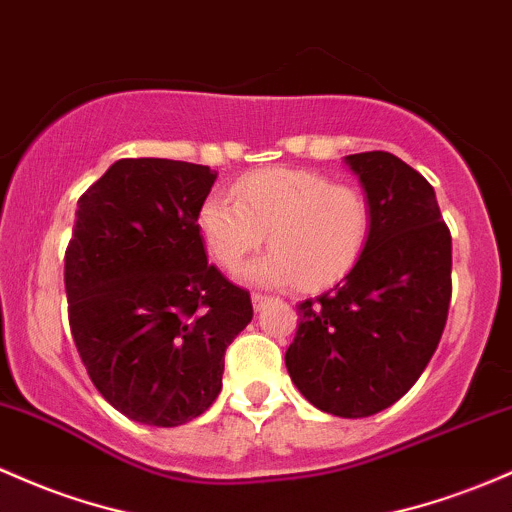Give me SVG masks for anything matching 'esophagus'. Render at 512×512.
I'll return each instance as SVG.
<instances>
[{
  "label": "esophagus",
  "instance_id": "34e87169",
  "mask_svg": "<svg viewBox=\"0 0 512 512\" xmlns=\"http://www.w3.org/2000/svg\"><path fill=\"white\" fill-rule=\"evenodd\" d=\"M265 303H269V296L265 294H252V306H255V311H260Z\"/></svg>",
  "mask_w": 512,
  "mask_h": 512
}]
</instances>
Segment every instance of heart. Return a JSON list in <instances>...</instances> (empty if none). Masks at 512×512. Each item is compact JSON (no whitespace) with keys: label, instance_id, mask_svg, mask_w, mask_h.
Listing matches in <instances>:
<instances>
[{"label":"heart","instance_id":"b5f03b06","mask_svg":"<svg viewBox=\"0 0 512 512\" xmlns=\"http://www.w3.org/2000/svg\"><path fill=\"white\" fill-rule=\"evenodd\" d=\"M233 196L209 194L196 228L218 267L235 272L250 252L272 250L245 269L252 284L296 282L320 291L345 279L372 235V209L362 189L311 170L267 167L245 174Z\"/></svg>","mask_w":512,"mask_h":512}]
</instances>
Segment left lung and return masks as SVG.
<instances>
[{
    "label": "left lung",
    "instance_id": "1",
    "mask_svg": "<svg viewBox=\"0 0 512 512\" xmlns=\"http://www.w3.org/2000/svg\"><path fill=\"white\" fill-rule=\"evenodd\" d=\"M372 209L359 265L299 303L286 350L296 389L318 411L367 418L393 406L440 345L452 299V235L435 189L401 157L347 155Z\"/></svg>",
    "mask_w": 512,
    "mask_h": 512
}]
</instances>
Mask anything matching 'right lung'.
<instances>
[{
  "label": "right lung",
  "mask_w": 512,
  "mask_h": 512,
  "mask_svg": "<svg viewBox=\"0 0 512 512\" xmlns=\"http://www.w3.org/2000/svg\"><path fill=\"white\" fill-rule=\"evenodd\" d=\"M218 174L126 157L77 201L65 252L67 316L97 391L126 418L177 428L216 401L250 294L209 265L196 228Z\"/></svg>",
  "instance_id": "right-lung-1"
}]
</instances>
